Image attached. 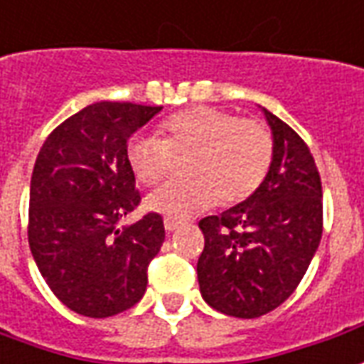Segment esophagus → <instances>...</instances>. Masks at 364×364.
I'll use <instances>...</instances> for the list:
<instances>
[{
	"instance_id": "34e87169",
	"label": "esophagus",
	"mask_w": 364,
	"mask_h": 364,
	"mask_svg": "<svg viewBox=\"0 0 364 364\" xmlns=\"http://www.w3.org/2000/svg\"><path fill=\"white\" fill-rule=\"evenodd\" d=\"M181 225V221H177V219H171V217H165V231L167 233H173L177 227Z\"/></svg>"
}]
</instances>
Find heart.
<instances>
[{"label": "heart", "instance_id": "heart-1", "mask_svg": "<svg viewBox=\"0 0 364 364\" xmlns=\"http://www.w3.org/2000/svg\"><path fill=\"white\" fill-rule=\"evenodd\" d=\"M157 137L127 145V165L143 187L161 185L173 159H185L187 181L149 195L147 207L171 219H185L213 207L247 201L269 175L275 141L263 121L241 119L231 111L191 107L161 121Z\"/></svg>", "mask_w": 364, "mask_h": 364}]
</instances>
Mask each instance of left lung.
I'll list each match as a JSON object with an SVG mask.
<instances>
[{
  "mask_svg": "<svg viewBox=\"0 0 364 364\" xmlns=\"http://www.w3.org/2000/svg\"><path fill=\"white\" fill-rule=\"evenodd\" d=\"M265 115L275 153L263 185L247 201L199 221L203 299L239 318L261 317L285 303L323 235V187L313 153L285 121L267 109Z\"/></svg>",
  "mask_w": 364,
  "mask_h": 364,
  "instance_id": "8db88e82",
  "label": "left lung"
}]
</instances>
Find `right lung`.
Instances as JSON below:
<instances>
[{"label": "right lung", "mask_w": 364, "mask_h": 364, "mask_svg": "<svg viewBox=\"0 0 364 364\" xmlns=\"http://www.w3.org/2000/svg\"><path fill=\"white\" fill-rule=\"evenodd\" d=\"M159 105L99 101L49 133L31 175L27 239L39 273L77 315L113 317L147 289V267L159 253V213L117 229L139 207L127 165V141Z\"/></svg>", "instance_id": "1"}]
</instances>
